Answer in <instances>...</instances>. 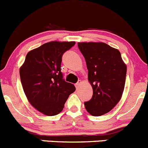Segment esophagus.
I'll use <instances>...</instances> for the list:
<instances>
[{"mask_svg":"<svg viewBox=\"0 0 148 148\" xmlns=\"http://www.w3.org/2000/svg\"><path fill=\"white\" fill-rule=\"evenodd\" d=\"M80 83H81V82H80V81H78L77 83H75V87H76V88H79V86H80Z\"/></svg>","mask_w":148,"mask_h":148,"instance_id":"34e87169","label":"esophagus"}]
</instances>
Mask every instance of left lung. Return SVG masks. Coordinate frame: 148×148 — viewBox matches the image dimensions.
<instances>
[{"label": "left lung", "mask_w": 148, "mask_h": 148, "mask_svg": "<svg viewBox=\"0 0 148 148\" xmlns=\"http://www.w3.org/2000/svg\"><path fill=\"white\" fill-rule=\"evenodd\" d=\"M88 71L92 97L85 102V109L93 116L110 112L120 101L124 90L127 68L118 50L104 42H78Z\"/></svg>", "instance_id": "obj_1"}]
</instances>
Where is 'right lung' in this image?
<instances>
[{"mask_svg":"<svg viewBox=\"0 0 148 148\" xmlns=\"http://www.w3.org/2000/svg\"><path fill=\"white\" fill-rule=\"evenodd\" d=\"M75 42H53L30 51L20 69L21 81L30 104L44 115L53 116L63 110L65 102L75 90L63 79L62 57Z\"/></svg>","mask_w":148,"mask_h":148,"instance_id":"obj_1","label":"right lung"}]
</instances>
